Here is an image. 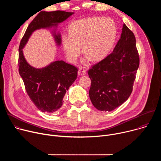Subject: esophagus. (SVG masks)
I'll return each instance as SVG.
<instances>
[{
  "instance_id": "obj_1",
  "label": "esophagus",
  "mask_w": 161,
  "mask_h": 161,
  "mask_svg": "<svg viewBox=\"0 0 161 161\" xmlns=\"http://www.w3.org/2000/svg\"><path fill=\"white\" fill-rule=\"evenodd\" d=\"M86 70L83 67H79V70H78V74L80 75H84L86 74Z\"/></svg>"
}]
</instances>
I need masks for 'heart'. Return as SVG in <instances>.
I'll use <instances>...</instances> for the list:
<instances>
[{
	"label": "heart",
	"instance_id": "obj_1",
	"mask_svg": "<svg viewBox=\"0 0 161 161\" xmlns=\"http://www.w3.org/2000/svg\"><path fill=\"white\" fill-rule=\"evenodd\" d=\"M70 36L62 38L63 48L68 60L75 62L81 52L93 60L106 57L115 41L117 29L114 21L108 18L91 17L76 20L69 27Z\"/></svg>",
	"mask_w": 161,
	"mask_h": 161
}]
</instances>
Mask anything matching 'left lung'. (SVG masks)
<instances>
[{
  "mask_svg": "<svg viewBox=\"0 0 161 161\" xmlns=\"http://www.w3.org/2000/svg\"><path fill=\"white\" fill-rule=\"evenodd\" d=\"M139 65L134 34L124 24L113 52L88 71L91 80L89 96L94 107L111 111L126 101L132 93Z\"/></svg>",
  "mask_w": 161,
  "mask_h": 161,
  "instance_id": "obj_1",
  "label": "left lung"
}]
</instances>
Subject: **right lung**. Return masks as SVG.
I'll use <instances>...</instances> for the list:
<instances>
[{"mask_svg": "<svg viewBox=\"0 0 161 161\" xmlns=\"http://www.w3.org/2000/svg\"><path fill=\"white\" fill-rule=\"evenodd\" d=\"M73 14V12L63 11H41L31 21L20 41L18 64L19 73L30 99L42 112L52 113L61 108L66 91L77 78L78 69L63 60L55 61L47 67L36 69L27 63L22 49L34 31L57 27L58 24ZM53 35L57 44L60 45V35L55 33Z\"/></svg>", "mask_w": 161, "mask_h": 161, "instance_id": "add662e5", "label": "right lung"}]
</instances>
